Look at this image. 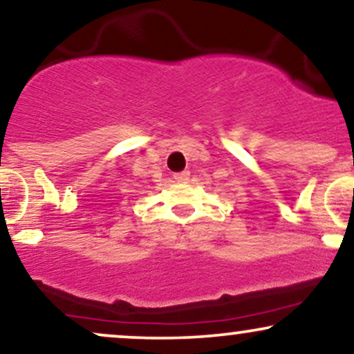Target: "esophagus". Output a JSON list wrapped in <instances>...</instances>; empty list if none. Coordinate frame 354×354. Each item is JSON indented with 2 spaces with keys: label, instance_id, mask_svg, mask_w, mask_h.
<instances>
[{
  "label": "esophagus",
  "instance_id": "34e87169",
  "mask_svg": "<svg viewBox=\"0 0 354 354\" xmlns=\"http://www.w3.org/2000/svg\"><path fill=\"white\" fill-rule=\"evenodd\" d=\"M173 178L178 183H186L189 180V171H181V173H174Z\"/></svg>",
  "mask_w": 354,
  "mask_h": 354
}]
</instances>
